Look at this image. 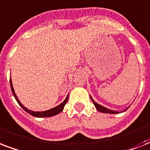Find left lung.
<instances>
[{
    "instance_id": "1",
    "label": "left lung",
    "mask_w": 150,
    "mask_h": 150,
    "mask_svg": "<svg viewBox=\"0 0 150 150\" xmlns=\"http://www.w3.org/2000/svg\"><path fill=\"white\" fill-rule=\"evenodd\" d=\"M90 99L92 100V101H93V103L94 106H95V107H96V109L98 110V111L101 112V113H105V114H120V113H122V112H125L126 110L128 109V107H127L126 109H125L124 110H121V111H117V110H110L108 109V108H107V107H103V106H102V105L99 104V103H97L96 102H95L93 100V99L92 98V96H90Z\"/></svg>"
}]
</instances>
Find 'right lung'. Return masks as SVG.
Here are the masks:
<instances>
[{
  "mask_svg": "<svg viewBox=\"0 0 150 150\" xmlns=\"http://www.w3.org/2000/svg\"><path fill=\"white\" fill-rule=\"evenodd\" d=\"M10 85H11V91H12L13 96L15 98L16 101L18 102V103L22 107V108L25 111H26L28 114H31L32 116L36 117H49L54 116V115H57L59 113H61L62 110H64V105L66 104V103L68 100V95L67 96V97L65 98V100H64L63 102L61 103V104H59L58 106L54 107V108H51L50 110H44V111H33V110H31L28 109L25 107H24L22 103L20 102V100H18V98L16 96V94L15 93V90H14V88H13L12 86V82H11V79H10Z\"/></svg>",
  "mask_w": 150,
  "mask_h": 150,
  "instance_id": "obj_1",
  "label": "right lung"
}]
</instances>
